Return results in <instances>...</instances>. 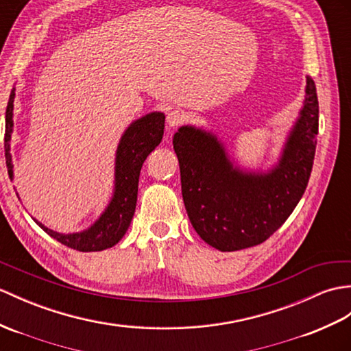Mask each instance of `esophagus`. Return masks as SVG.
Segmentation results:
<instances>
[{"label":"esophagus","mask_w":351,"mask_h":351,"mask_svg":"<svg viewBox=\"0 0 351 351\" xmlns=\"http://www.w3.org/2000/svg\"><path fill=\"white\" fill-rule=\"evenodd\" d=\"M184 121V113L181 110H170L166 117V122L169 128H176L181 125Z\"/></svg>","instance_id":"34e87169"}]
</instances>
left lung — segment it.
I'll return each mask as SVG.
<instances>
[{
  "label": "left lung",
  "instance_id": "left-lung-1",
  "mask_svg": "<svg viewBox=\"0 0 351 351\" xmlns=\"http://www.w3.org/2000/svg\"><path fill=\"white\" fill-rule=\"evenodd\" d=\"M319 133V100L306 76L305 99L278 158L266 169L241 166L214 132L178 128L173 149L186 214L200 238L219 251L265 242L290 217L311 175Z\"/></svg>",
  "mask_w": 351,
  "mask_h": 351
}]
</instances>
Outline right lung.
<instances>
[{
	"label": "right lung",
	"instance_id": "obj_1",
	"mask_svg": "<svg viewBox=\"0 0 351 351\" xmlns=\"http://www.w3.org/2000/svg\"><path fill=\"white\" fill-rule=\"evenodd\" d=\"M13 86L10 93L9 103L5 110V137H4V151H5V165L9 170L10 181L14 179L13 160L10 154V142L13 134V101H14ZM165 113L149 112L146 115L134 119L124 133H122L115 152V181H113L112 197L104 208L100 217L86 227V229L73 233H60L49 229L38 219L32 218L37 226L51 236V238L61 242L62 245L82 251H101L110 248L122 239V236L128 230L130 224L136 210L137 202V186L141 169L146 157L160 145L162 134H165ZM18 194V193H16ZM19 197V194H18Z\"/></svg>",
	"mask_w": 351,
	"mask_h": 351
}]
</instances>
